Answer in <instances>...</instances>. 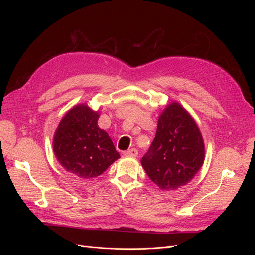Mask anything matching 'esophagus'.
I'll use <instances>...</instances> for the list:
<instances>
[{
    "instance_id": "obj_1",
    "label": "esophagus",
    "mask_w": 255,
    "mask_h": 255,
    "mask_svg": "<svg viewBox=\"0 0 255 255\" xmlns=\"http://www.w3.org/2000/svg\"><path fill=\"white\" fill-rule=\"evenodd\" d=\"M124 155L125 156H132V157H136L138 155V151L136 149H129L128 151H125L124 152Z\"/></svg>"
}]
</instances>
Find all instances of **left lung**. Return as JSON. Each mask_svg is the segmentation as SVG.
I'll list each match as a JSON object with an SVG mask.
<instances>
[{
    "instance_id": "left-lung-1",
    "label": "left lung",
    "mask_w": 255,
    "mask_h": 255,
    "mask_svg": "<svg viewBox=\"0 0 255 255\" xmlns=\"http://www.w3.org/2000/svg\"><path fill=\"white\" fill-rule=\"evenodd\" d=\"M204 159V140L194 120L179 103L169 104L140 161L146 175L161 189L173 190L193 179Z\"/></svg>"
}]
</instances>
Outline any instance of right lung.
<instances>
[{
    "label": "right lung",
    "instance_id": "obj_1",
    "mask_svg": "<svg viewBox=\"0 0 255 255\" xmlns=\"http://www.w3.org/2000/svg\"><path fill=\"white\" fill-rule=\"evenodd\" d=\"M98 118L88 105L74 106L62 119L53 138L60 164L83 179L101 175L120 157L109 134L98 127Z\"/></svg>",
    "mask_w": 255,
    "mask_h": 255
}]
</instances>
